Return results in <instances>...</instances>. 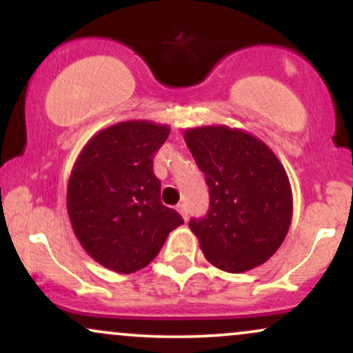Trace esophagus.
Masks as SVG:
<instances>
[{"instance_id": "1", "label": "esophagus", "mask_w": 353, "mask_h": 353, "mask_svg": "<svg viewBox=\"0 0 353 353\" xmlns=\"http://www.w3.org/2000/svg\"><path fill=\"white\" fill-rule=\"evenodd\" d=\"M177 210H179L181 216L184 217V221H188L189 214H188V208H185V204H179V205H177Z\"/></svg>"}]
</instances>
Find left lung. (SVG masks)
<instances>
[{
	"mask_svg": "<svg viewBox=\"0 0 353 353\" xmlns=\"http://www.w3.org/2000/svg\"><path fill=\"white\" fill-rule=\"evenodd\" d=\"M184 139L209 185V212L189 222L205 259L230 274L264 264L292 222L282 163L261 139L228 125L188 129Z\"/></svg>",
	"mask_w": 353,
	"mask_h": 353,
	"instance_id": "8db88e82",
	"label": "left lung"
}]
</instances>
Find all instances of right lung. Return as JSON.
I'll return each mask as SVG.
<instances>
[{"mask_svg": "<svg viewBox=\"0 0 353 353\" xmlns=\"http://www.w3.org/2000/svg\"><path fill=\"white\" fill-rule=\"evenodd\" d=\"M168 124L124 121L99 131L79 152L68 182V214L83 249L101 265L132 274L151 264L182 217L161 202L154 154Z\"/></svg>", "mask_w": 353, "mask_h": 353, "instance_id": "add662e5", "label": "right lung"}]
</instances>
